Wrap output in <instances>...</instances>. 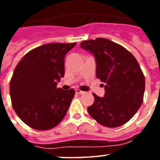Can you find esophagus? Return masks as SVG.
<instances>
[{
  "instance_id": "34e87169",
  "label": "esophagus",
  "mask_w": 160,
  "mask_h": 160,
  "mask_svg": "<svg viewBox=\"0 0 160 160\" xmlns=\"http://www.w3.org/2000/svg\"><path fill=\"white\" fill-rule=\"evenodd\" d=\"M75 91H76V93H77V94H83L85 93V91H80V89H76Z\"/></svg>"
}]
</instances>
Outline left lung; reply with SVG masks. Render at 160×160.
<instances>
[{
  "mask_svg": "<svg viewBox=\"0 0 160 160\" xmlns=\"http://www.w3.org/2000/svg\"><path fill=\"white\" fill-rule=\"evenodd\" d=\"M80 48L94 55L96 77L105 83L104 97L93 94L94 102L88 113L107 128L122 126L143 102L145 80L138 62L129 51L108 39L84 41Z\"/></svg>",
  "mask_w": 160,
  "mask_h": 160,
  "instance_id": "obj_1",
  "label": "left lung"
}]
</instances>
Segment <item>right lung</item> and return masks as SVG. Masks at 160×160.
I'll return each instance as SVG.
<instances>
[{"label": "right lung", "instance_id": "right-lung-1", "mask_svg": "<svg viewBox=\"0 0 160 160\" xmlns=\"http://www.w3.org/2000/svg\"><path fill=\"white\" fill-rule=\"evenodd\" d=\"M77 43L46 44L23 56L10 82L12 107L31 128L46 131L62 120L75 91L57 88L64 77L65 55Z\"/></svg>", "mask_w": 160, "mask_h": 160}]
</instances>
